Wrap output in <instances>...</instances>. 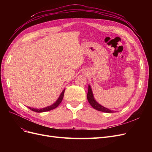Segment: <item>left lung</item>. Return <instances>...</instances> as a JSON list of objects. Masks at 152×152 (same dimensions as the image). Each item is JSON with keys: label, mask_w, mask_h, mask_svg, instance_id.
Wrapping results in <instances>:
<instances>
[{"label": "left lung", "mask_w": 152, "mask_h": 152, "mask_svg": "<svg viewBox=\"0 0 152 152\" xmlns=\"http://www.w3.org/2000/svg\"><path fill=\"white\" fill-rule=\"evenodd\" d=\"M87 100H88L89 103H90V104L92 106V107H93V108L98 110V111L105 112V113H113L114 112L113 110L105 108L96 102V101L94 99V96L93 94V91H92V89L89 85L88 86V93H87Z\"/></svg>", "instance_id": "obj_1"}]
</instances>
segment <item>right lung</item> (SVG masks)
I'll return each mask as SVG.
<instances>
[{
  "label": "right lung",
  "instance_id": "right-lung-1",
  "mask_svg": "<svg viewBox=\"0 0 152 152\" xmlns=\"http://www.w3.org/2000/svg\"><path fill=\"white\" fill-rule=\"evenodd\" d=\"M65 90L64 89L62 93H61L59 97L58 98V99L56 100V102H55L54 104H53L52 105L49 106V107H47L44 108H40V109H37V108H31V107H28L29 109H30L31 110L37 113H41V112H48V111H50V110H53L54 108H56L57 107H58V105L61 103V102H62V99L63 98V96H64V93H65Z\"/></svg>",
  "mask_w": 152,
  "mask_h": 152
}]
</instances>
